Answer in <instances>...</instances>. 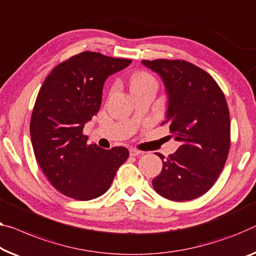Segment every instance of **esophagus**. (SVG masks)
<instances>
[{"label":"esophagus","mask_w":256,"mask_h":256,"mask_svg":"<svg viewBox=\"0 0 256 256\" xmlns=\"http://www.w3.org/2000/svg\"><path fill=\"white\" fill-rule=\"evenodd\" d=\"M141 152H142L136 150V148H130V155H131V156H138V155L141 154Z\"/></svg>","instance_id":"34e87169"}]
</instances>
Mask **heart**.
<instances>
[{
	"label": "heart",
	"instance_id": "b5f03b06",
	"mask_svg": "<svg viewBox=\"0 0 256 256\" xmlns=\"http://www.w3.org/2000/svg\"><path fill=\"white\" fill-rule=\"evenodd\" d=\"M150 86L158 87V82H156L155 78L146 71L136 72V74H132L131 79H130V88H131V92L140 90Z\"/></svg>",
	"mask_w": 256,
	"mask_h": 256
}]
</instances>
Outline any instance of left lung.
Segmentation results:
<instances>
[{
    "mask_svg": "<svg viewBox=\"0 0 256 256\" xmlns=\"http://www.w3.org/2000/svg\"><path fill=\"white\" fill-rule=\"evenodd\" d=\"M161 76L168 93L166 120L180 142L152 179L160 196L172 201L201 196L212 188L230 150V114L222 90L210 74L180 60H142Z\"/></svg>",
    "mask_w": 256,
    "mask_h": 256,
    "instance_id": "8db88e82",
    "label": "left lung"
}]
</instances>
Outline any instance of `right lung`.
Here are the masks:
<instances>
[{"label":"right lung","mask_w":256,"mask_h":256,"mask_svg":"<svg viewBox=\"0 0 256 256\" xmlns=\"http://www.w3.org/2000/svg\"><path fill=\"white\" fill-rule=\"evenodd\" d=\"M131 62L84 52L44 79L30 117V140L46 177L64 196L82 201L102 196L128 160L125 147L88 144L82 130L100 109L106 79Z\"/></svg>","instance_id":"add662e5"}]
</instances>
